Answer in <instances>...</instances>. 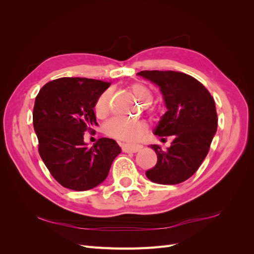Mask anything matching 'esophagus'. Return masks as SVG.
Wrapping results in <instances>:
<instances>
[{
    "label": "esophagus",
    "instance_id": "obj_1",
    "mask_svg": "<svg viewBox=\"0 0 254 254\" xmlns=\"http://www.w3.org/2000/svg\"><path fill=\"white\" fill-rule=\"evenodd\" d=\"M143 148V146L140 144H124L122 146V149L123 151L125 152H137L139 150H141Z\"/></svg>",
    "mask_w": 254,
    "mask_h": 254
}]
</instances>
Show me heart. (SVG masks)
<instances>
[{"label": "heart", "mask_w": 254, "mask_h": 254, "mask_svg": "<svg viewBox=\"0 0 254 254\" xmlns=\"http://www.w3.org/2000/svg\"><path fill=\"white\" fill-rule=\"evenodd\" d=\"M129 90L145 105V109H149V104L152 103L153 94L146 84L142 82H134L130 84ZM111 95L112 91L108 89L98 96L94 107L97 117L105 118L108 114L110 110ZM147 129L148 126L145 122H131L119 117L112 118L105 125V132L108 135L115 137V139L132 142L141 140L147 131Z\"/></svg>", "instance_id": "heart-1"}]
</instances>
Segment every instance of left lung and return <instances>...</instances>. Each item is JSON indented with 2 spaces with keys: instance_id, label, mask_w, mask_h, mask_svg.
<instances>
[{
  "instance_id": "1",
  "label": "left lung",
  "mask_w": 254,
  "mask_h": 254,
  "mask_svg": "<svg viewBox=\"0 0 254 254\" xmlns=\"http://www.w3.org/2000/svg\"><path fill=\"white\" fill-rule=\"evenodd\" d=\"M137 75L156 83L167 111L155 130L159 136L174 135L165 151L151 145L158 161L146 172L152 182L178 184L193 176L203 162L217 130L215 102L203 84L175 71H141Z\"/></svg>"
}]
</instances>
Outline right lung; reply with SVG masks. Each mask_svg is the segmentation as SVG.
I'll use <instances>...</instances> for the list:
<instances>
[{
	"label": "right lung",
	"instance_id": "1",
	"mask_svg": "<svg viewBox=\"0 0 254 254\" xmlns=\"http://www.w3.org/2000/svg\"><path fill=\"white\" fill-rule=\"evenodd\" d=\"M102 80L63 77L45 83L38 93L33 112L39 153L51 175L61 186L87 190L108 176L121 147L102 137L87 147L84 132H95L94 112L98 96L109 88Z\"/></svg>",
	"mask_w": 254,
	"mask_h": 254
}]
</instances>
